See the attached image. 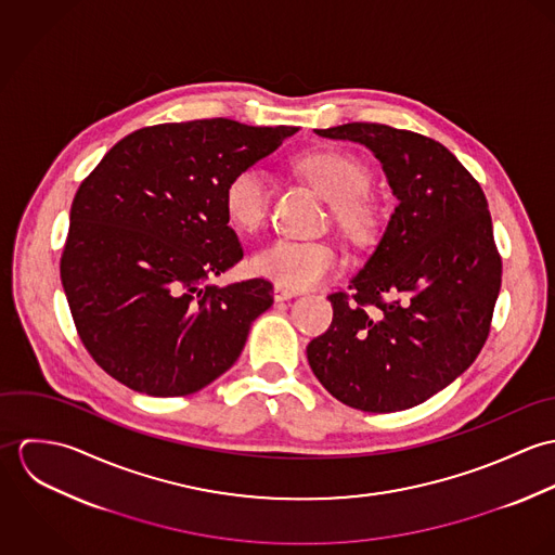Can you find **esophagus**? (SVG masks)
<instances>
[{
	"label": "esophagus",
	"mask_w": 555,
	"mask_h": 555,
	"mask_svg": "<svg viewBox=\"0 0 555 555\" xmlns=\"http://www.w3.org/2000/svg\"><path fill=\"white\" fill-rule=\"evenodd\" d=\"M293 297H297L295 291L284 288V286H280V284L273 286V299H275V301H288V299H293Z\"/></svg>",
	"instance_id": "esophagus-1"
}]
</instances>
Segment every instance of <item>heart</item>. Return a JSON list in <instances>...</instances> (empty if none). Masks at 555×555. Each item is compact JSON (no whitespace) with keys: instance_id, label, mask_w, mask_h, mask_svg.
<instances>
[{"instance_id":"1","label":"heart","mask_w":555,"mask_h":555,"mask_svg":"<svg viewBox=\"0 0 555 555\" xmlns=\"http://www.w3.org/2000/svg\"><path fill=\"white\" fill-rule=\"evenodd\" d=\"M299 170L318 194L333 205L337 224L350 237L372 235L376 207L361 196L370 185V168L361 159L344 150H318L299 159ZM269 201V177L256 166L237 170L224 188L227 216L243 233H254L264 224ZM337 264L339 254L326 241L280 238L251 258V267L258 275L291 291L317 286L337 269Z\"/></svg>"}]
</instances>
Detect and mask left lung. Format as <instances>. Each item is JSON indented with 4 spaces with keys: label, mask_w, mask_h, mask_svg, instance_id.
<instances>
[{
    "label": "left lung",
    "mask_w": 555,
    "mask_h": 555,
    "mask_svg": "<svg viewBox=\"0 0 555 555\" xmlns=\"http://www.w3.org/2000/svg\"><path fill=\"white\" fill-rule=\"evenodd\" d=\"M317 134L365 145L397 207L352 293L328 295L333 322L310 341V367L350 408H412L462 376L489 335L502 260L487 198L464 164L423 134L361 121Z\"/></svg>",
    "instance_id": "1"
}]
</instances>
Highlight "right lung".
<instances>
[{"instance_id":"right-lung-1","label":"right lung","mask_w":555,"mask_h":555,"mask_svg":"<svg viewBox=\"0 0 555 555\" xmlns=\"http://www.w3.org/2000/svg\"><path fill=\"white\" fill-rule=\"evenodd\" d=\"M297 130L222 117L141 128L80 183L60 273L80 341L108 376L179 397L231 370L273 286L209 282L243 258L224 188Z\"/></svg>"}]
</instances>
